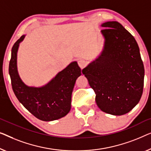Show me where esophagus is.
<instances>
[{
  "label": "esophagus",
  "mask_w": 151,
  "mask_h": 151,
  "mask_svg": "<svg viewBox=\"0 0 151 151\" xmlns=\"http://www.w3.org/2000/svg\"><path fill=\"white\" fill-rule=\"evenodd\" d=\"M78 66L81 68L83 69V68L86 66L87 62L84 60V59H79V60L78 61Z\"/></svg>",
  "instance_id": "34e87169"
}]
</instances>
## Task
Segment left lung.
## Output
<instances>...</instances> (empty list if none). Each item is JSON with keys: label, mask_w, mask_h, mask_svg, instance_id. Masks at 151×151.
I'll use <instances>...</instances> for the list:
<instances>
[{"label": "left lung", "mask_w": 151, "mask_h": 151, "mask_svg": "<svg viewBox=\"0 0 151 151\" xmlns=\"http://www.w3.org/2000/svg\"><path fill=\"white\" fill-rule=\"evenodd\" d=\"M103 51L83 69L96 94V103L107 114L121 116L139 103L143 92L144 68L136 40L116 21L101 24Z\"/></svg>", "instance_id": "left-lung-1"}]
</instances>
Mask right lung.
Segmentation results:
<instances>
[{"instance_id":"right-lung-1","label":"right lung","mask_w":151,"mask_h":151,"mask_svg":"<svg viewBox=\"0 0 151 151\" xmlns=\"http://www.w3.org/2000/svg\"><path fill=\"white\" fill-rule=\"evenodd\" d=\"M24 37L21 36L12 49L9 73L13 91L20 103L40 120L52 121L64 117L71 109L72 92L81 70L77 62L73 61L45 86L40 88L27 86L17 68V52Z\"/></svg>"}]
</instances>
